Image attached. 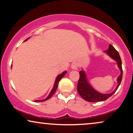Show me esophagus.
Here are the masks:
<instances>
[{"label": "esophagus", "mask_w": 133, "mask_h": 133, "mask_svg": "<svg viewBox=\"0 0 133 133\" xmlns=\"http://www.w3.org/2000/svg\"><path fill=\"white\" fill-rule=\"evenodd\" d=\"M72 68L73 69H78V64L76 63H73L72 65Z\"/></svg>", "instance_id": "1"}]
</instances>
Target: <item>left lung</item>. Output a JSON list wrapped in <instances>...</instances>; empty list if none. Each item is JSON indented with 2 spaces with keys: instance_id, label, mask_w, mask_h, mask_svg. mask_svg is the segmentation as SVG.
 <instances>
[{
  "instance_id": "left-lung-1",
  "label": "left lung",
  "mask_w": 133,
  "mask_h": 133,
  "mask_svg": "<svg viewBox=\"0 0 133 133\" xmlns=\"http://www.w3.org/2000/svg\"><path fill=\"white\" fill-rule=\"evenodd\" d=\"M109 56L115 60L118 63V67L121 70V75L118 78V86L116 87L115 90L110 94H103L96 91L93 89L91 86L87 82L85 73L84 71L81 70L79 72V79L78 81V85H77V90L79 94L85 100L88 101L90 102H102L104 101L109 98L112 96L116 91L117 90L121 82L122 78V61L121 59L120 55L115 48L112 46V45H109L108 50L105 51Z\"/></svg>"
}]
</instances>
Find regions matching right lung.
<instances>
[{
  "label": "right lung",
  "instance_id": "add662e5",
  "mask_svg": "<svg viewBox=\"0 0 133 133\" xmlns=\"http://www.w3.org/2000/svg\"><path fill=\"white\" fill-rule=\"evenodd\" d=\"M27 40V39H26V40H25V41H26ZM67 72H66V71H65V72H63L62 73H61V74H60V75H59L57 77V78H56V79H55V84H54V87H53V88H52V90H51V92L49 93V96L45 98V99H44V100H35V102H43V101H46V100H48L49 98H50L52 96V95L54 94L55 93V91H56V90L57 89V87H58V83H59V81H60V80H61V79L63 78V76H64V75L66 74Z\"/></svg>",
  "mask_w": 133,
  "mask_h": 133
}]
</instances>
